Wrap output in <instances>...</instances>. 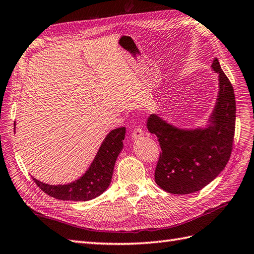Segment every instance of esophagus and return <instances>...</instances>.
I'll list each match as a JSON object with an SVG mask.
<instances>
[{"mask_svg": "<svg viewBox=\"0 0 254 254\" xmlns=\"http://www.w3.org/2000/svg\"><path fill=\"white\" fill-rule=\"evenodd\" d=\"M142 135H143V130H142L140 127H137V128L133 129V131H132L130 137H131L132 140H137V139L141 138Z\"/></svg>", "mask_w": 254, "mask_h": 254, "instance_id": "34e87169", "label": "esophagus"}]
</instances>
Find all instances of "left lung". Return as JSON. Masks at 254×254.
Wrapping results in <instances>:
<instances>
[{"label": "left lung", "mask_w": 254, "mask_h": 254, "mask_svg": "<svg viewBox=\"0 0 254 254\" xmlns=\"http://www.w3.org/2000/svg\"><path fill=\"white\" fill-rule=\"evenodd\" d=\"M212 70L219 74V95L206 128L180 129L152 114L147 129L157 137L160 155L155 182L171 194L200 190L219 176L231 157L236 122L233 86L214 58Z\"/></svg>", "instance_id": "left-lung-1"}]
</instances>
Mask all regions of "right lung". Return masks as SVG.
<instances>
[{"mask_svg":"<svg viewBox=\"0 0 254 254\" xmlns=\"http://www.w3.org/2000/svg\"><path fill=\"white\" fill-rule=\"evenodd\" d=\"M126 128L109 132L99 148L88 170L77 180L64 185H49L33 178V181L47 195L61 200L86 201L94 199L106 190L112 180L116 158L123 150Z\"/></svg>","mask_w":254,"mask_h":254,"instance_id":"right-lung-1","label":"right lung"}]
</instances>
